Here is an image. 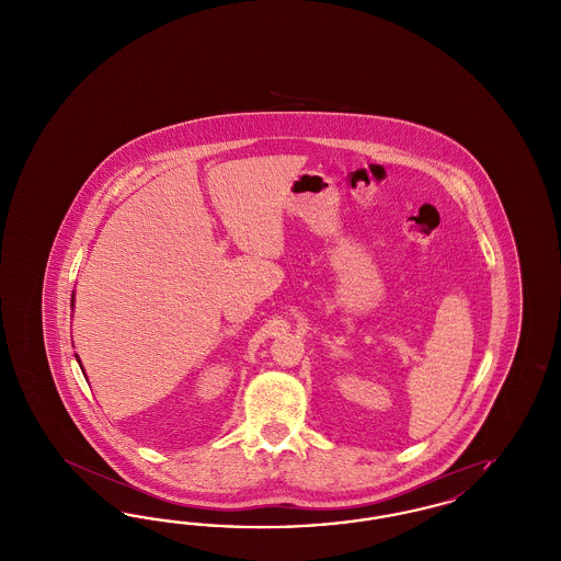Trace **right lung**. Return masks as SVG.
Instances as JSON below:
<instances>
[{
	"mask_svg": "<svg viewBox=\"0 0 561 561\" xmlns=\"http://www.w3.org/2000/svg\"><path fill=\"white\" fill-rule=\"evenodd\" d=\"M73 302H76V294H73V296H71V307H73ZM76 359H78V364H80V368H81V362H80V357H78V355H76Z\"/></svg>",
	"mask_w": 561,
	"mask_h": 561,
	"instance_id": "right-lung-1",
	"label": "right lung"
}]
</instances>
